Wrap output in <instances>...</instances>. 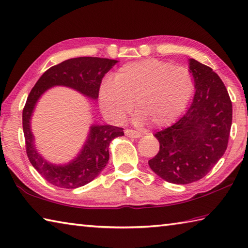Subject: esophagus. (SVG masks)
Wrapping results in <instances>:
<instances>
[{"label":"esophagus","mask_w":248,"mask_h":248,"mask_svg":"<svg viewBox=\"0 0 248 248\" xmlns=\"http://www.w3.org/2000/svg\"><path fill=\"white\" fill-rule=\"evenodd\" d=\"M124 134H125V136H127V137H129V138H134V139L141 138V137H142L141 132L136 131V130H132V129L124 130Z\"/></svg>","instance_id":"esophagus-1"}]
</instances>
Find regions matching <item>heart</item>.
<instances>
[{
	"instance_id": "b5f03b06",
	"label": "heart",
	"mask_w": 248,
	"mask_h": 248,
	"mask_svg": "<svg viewBox=\"0 0 248 248\" xmlns=\"http://www.w3.org/2000/svg\"><path fill=\"white\" fill-rule=\"evenodd\" d=\"M193 80L188 70L154 58L128 62L112 80L102 83L98 102L103 114L115 124L127 119L133 109L139 123L152 127L168 125L178 118L192 96Z\"/></svg>"
}]
</instances>
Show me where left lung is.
<instances>
[{"instance_id":"1","label":"left lung","mask_w":248,"mask_h":248,"mask_svg":"<svg viewBox=\"0 0 248 248\" xmlns=\"http://www.w3.org/2000/svg\"><path fill=\"white\" fill-rule=\"evenodd\" d=\"M195 94L190 108L174 124L155 133L159 152L148 160L165 181L187 184L213 169L228 147L232 102L222 80L210 67L191 58Z\"/></svg>"}]
</instances>
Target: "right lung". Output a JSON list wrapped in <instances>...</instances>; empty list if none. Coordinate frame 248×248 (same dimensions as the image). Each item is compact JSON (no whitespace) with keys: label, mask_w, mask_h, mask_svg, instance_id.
<instances>
[{"label":"right lung","mask_w":248,"mask_h":248,"mask_svg":"<svg viewBox=\"0 0 248 248\" xmlns=\"http://www.w3.org/2000/svg\"><path fill=\"white\" fill-rule=\"evenodd\" d=\"M117 62L101 57H77L48 68L31 90L22 110L26 152L31 165L53 186L76 188L91 182L108 163V146L112 139L124 136V129L114 125H92L82 151L65 166L48 164L35 150L30 119L40 96L54 85L73 88L93 100L98 97L102 79Z\"/></svg>","instance_id":"add662e5"}]
</instances>
